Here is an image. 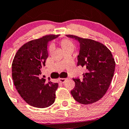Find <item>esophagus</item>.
<instances>
[{"instance_id":"1","label":"esophagus","mask_w":129,"mask_h":129,"mask_svg":"<svg viewBox=\"0 0 129 129\" xmlns=\"http://www.w3.org/2000/svg\"><path fill=\"white\" fill-rule=\"evenodd\" d=\"M68 80V78H59V81L61 83H64Z\"/></svg>"}]
</instances>
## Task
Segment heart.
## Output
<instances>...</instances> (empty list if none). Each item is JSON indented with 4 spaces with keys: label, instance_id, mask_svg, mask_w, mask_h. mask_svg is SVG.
I'll return each mask as SVG.
<instances>
[{
    "label": "heart",
    "instance_id": "heart-1",
    "mask_svg": "<svg viewBox=\"0 0 129 129\" xmlns=\"http://www.w3.org/2000/svg\"><path fill=\"white\" fill-rule=\"evenodd\" d=\"M61 45L63 48V50L64 51H67V50H73L74 48V45L72 42L70 40L64 39L61 42ZM53 49V46L51 45L50 46V51H52Z\"/></svg>",
    "mask_w": 129,
    "mask_h": 129
}]
</instances>
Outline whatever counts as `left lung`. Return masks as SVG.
Returning <instances> with one entry per match:
<instances>
[{
	"instance_id": "1",
	"label": "left lung",
	"mask_w": 129,
	"mask_h": 129,
	"mask_svg": "<svg viewBox=\"0 0 129 129\" xmlns=\"http://www.w3.org/2000/svg\"><path fill=\"white\" fill-rule=\"evenodd\" d=\"M66 36L79 42L77 66L86 68L81 79H73L75 87L71 95L81 104L97 102L107 92L113 78L115 63L112 53L106 46L93 40Z\"/></svg>"
}]
</instances>
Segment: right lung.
I'll return each instance as SVG.
<instances>
[{
  "label": "right lung",
  "instance_id": "1",
  "mask_svg": "<svg viewBox=\"0 0 129 129\" xmlns=\"http://www.w3.org/2000/svg\"><path fill=\"white\" fill-rule=\"evenodd\" d=\"M59 35H46L23 45L14 57L12 65V79L17 92L27 104L45 108L55 100L58 83L46 81L41 69L48 56V45Z\"/></svg>",
  "mask_w": 129,
  "mask_h": 129
}]
</instances>
